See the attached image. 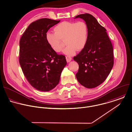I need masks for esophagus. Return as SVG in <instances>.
Masks as SVG:
<instances>
[{"label": "esophagus", "instance_id": "obj_1", "mask_svg": "<svg viewBox=\"0 0 132 132\" xmlns=\"http://www.w3.org/2000/svg\"><path fill=\"white\" fill-rule=\"evenodd\" d=\"M66 60L68 62H70L72 60V58L70 56H67L66 57Z\"/></svg>", "mask_w": 132, "mask_h": 132}]
</instances>
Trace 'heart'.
Wrapping results in <instances>:
<instances>
[{"mask_svg":"<svg viewBox=\"0 0 132 132\" xmlns=\"http://www.w3.org/2000/svg\"><path fill=\"white\" fill-rule=\"evenodd\" d=\"M55 32H47L46 40L53 51L60 52L65 41L67 45L62 52L71 56L76 51H80L86 46L88 37V29L87 24L82 21L63 22L54 28Z\"/></svg>","mask_w":132,"mask_h":132,"instance_id":"heart-1","label":"heart"}]
</instances>
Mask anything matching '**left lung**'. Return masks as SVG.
<instances>
[{
  "label": "left lung",
  "instance_id": "1",
  "mask_svg": "<svg viewBox=\"0 0 132 132\" xmlns=\"http://www.w3.org/2000/svg\"><path fill=\"white\" fill-rule=\"evenodd\" d=\"M77 18L85 22L88 37L85 47L73 58L79 65L76 77L82 86L93 88L105 81L113 67L112 45L106 29L94 16L86 13L78 15L74 19Z\"/></svg>",
  "mask_w": 132,
  "mask_h": 132
}]
</instances>
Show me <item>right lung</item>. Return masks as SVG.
I'll return each mask as SVG.
<instances>
[{
    "label": "right lung",
    "instance_id": "right-lung-1",
    "mask_svg": "<svg viewBox=\"0 0 132 132\" xmlns=\"http://www.w3.org/2000/svg\"><path fill=\"white\" fill-rule=\"evenodd\" d=\"M60 21L47 18L31 23L20 41L19 62L30 84L41 91H49L58 84L67 65L65 57L59 55L48 44L45 35Z\"/></svg>",
    "mask_w": 132,
    "mask_h": 132
}]
</instances>
